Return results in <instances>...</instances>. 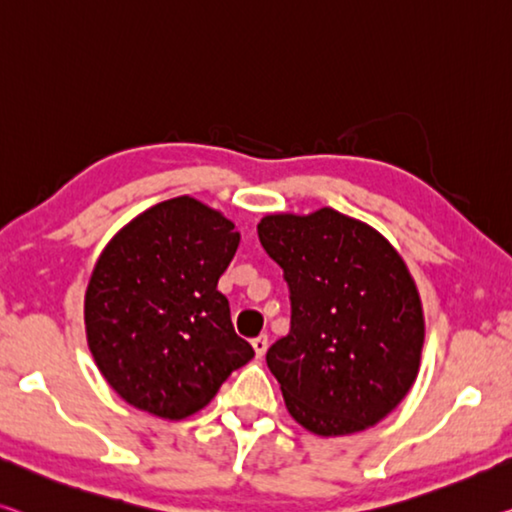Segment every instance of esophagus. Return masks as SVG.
<instances>
[{"label": "esophagus", "instance_id": "obj_1", "mask_svg": "<svg viewBox=\"0 0 512 512\" xmlns=\"http://www.w3.org/2000/svg\"><path fill=\"white\" fill-rule=\"evenodd\" d=\"M251 345H254V350H256V357L261 359L265 352H267V336L265 334H261V336H256L254 341H251Z\"/></svg>", "mask_w": 512, "mask_h": 512}]
</instances>
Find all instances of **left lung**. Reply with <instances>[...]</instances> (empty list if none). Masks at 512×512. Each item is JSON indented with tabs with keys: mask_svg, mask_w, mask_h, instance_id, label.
<instances>
[{
	"mask_svg": "<svg viewBox=\"0 0 512 512\" xmlns=\"http://www.w3.org/2000/svg\"><path fill=\"white\" fill-rule=\"evenodd\" d=\"M258 238L290 290V332L265 357L290 416L322 437L380 423L412 389L426 336L405 261L332 208L267 215Z\"/></svg>",
	"mask_w": 512,
	"mask_h": 512,
	"instance_id": "obj_1",
	"label": "left lung"
}]
</instances>
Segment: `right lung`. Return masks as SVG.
<instances>
[{"label": "right lung", "instance_id": "1", "mask_svg": "<svg viewBox=\"0 0 512 512\" xmlns=\"http://www.w3.org/2000/svg\"><path fill=\"white\" fill-rule=\"evenodd\" d=\"M238 245L231 219L176 196L141 212L102 249L84 295L86 341L125 403L185 419L254 357L217 290Z\"/></svg>", "mask_w": 512, "mask_h": 512}]
</instances>
